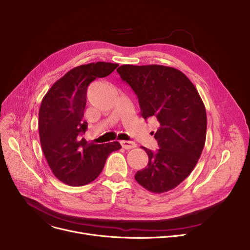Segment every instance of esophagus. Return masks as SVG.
<instances>
[{
  "label": "esophagus",
  "mask_w": 250,
  "mask_h": 250,
  "mask_svg": "<svg viewBox=\"0 0 250 250\" xmlns=\"http://www.w3.org/2000/svg\"><path fill=\"white\" fill-rule=\"evenodd\" d=\"M121 145L125 149H130V148H134V147L137 146V144L134 143V142H131V141H122Z\"/></svg>",
  "instance_id": "esophagus-1"
}]
</instances>
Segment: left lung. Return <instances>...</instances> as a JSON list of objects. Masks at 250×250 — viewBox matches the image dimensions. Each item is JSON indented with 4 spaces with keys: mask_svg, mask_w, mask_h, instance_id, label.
<instances>
[{
    "mask_svg": "<svg viewBox=\"0 0 250 250\" xmlns=\"http://www.w3.org/2000/svg\"><path fill=\"white\" fill-rule=\"evenodd\" d=\"M116 71L137 94L141 115L159 125L155 134L159 148L152 152L143 146L148 163L135 179L149 192H168L191 174L202 154L205 105L190 79L176 68L125 64Z\"/></svg>",
    "mask_w": 250,
    "mask_h": 250,
    "instance_id": "1",
    "label": "left lung"
}]
</instances>
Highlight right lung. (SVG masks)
Masks as SVG:
<instances>
[{
    "instance_id": "1",
    "label": "right lung",
    "mask_w": 250,
    "mask_h": 250,
    "mask_svg": "<svg viewBox=\"0 0 250 250\" xmlns=\"http://www.w3.org/2000/svg\"><path fill=\"white\" fill-rule=\"evenodd\" d=\"M119 64L96 62L77 66L58 79L42 99L39 136L43 154L54 176L70 186H84L102 173L119 142L93 144L82 138L87 87L96 78L109 75Z\"/></svg>"
}]
</instances>
